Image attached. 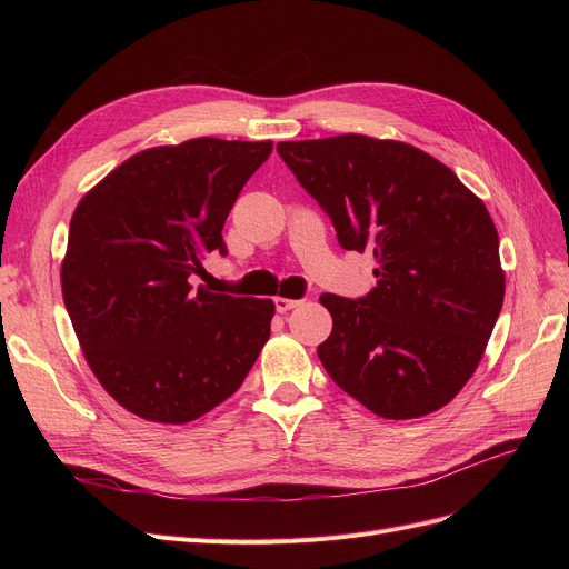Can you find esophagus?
Here are the masks:
<instances>
[{"label": "esophagus", "instance_id": "obj_1", "mask_svg": "<svg viewBox=\"0 0 569 569\" xmlns=\"http://www.w3.org/2000/svg\"><path fill=\"white\" fill-rule=\"evenodd\" d=\"M272 303H274V311H278V313H287V311H291V308H297L301 301H299V299L274 297V299H272Z\"/></svg>", "mask_w": 569, "mask_h": 569}]
</instances>
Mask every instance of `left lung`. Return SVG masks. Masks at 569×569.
Returning <instances> with one entry per match:
<instances>
[{"label": "left lung", "mask_w": 569, "mask_h": 569, "mask_svg": "<svg viewBox=\"0 0 569 569\" xmlns=\"http://www.w3.org/2000/svg\"><path fill=\"white\" fill-rule=\"evenodd\" d=\"M341 249L370 251L366 297L322 295L332 335L318 358L335 385L389 420L449 403L487 349L506 295L493 220L451 168L366 134L280 142Z\"/></svg>", "instance_id": "left-lung-1"}]
</instances>
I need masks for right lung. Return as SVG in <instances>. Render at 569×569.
Wrapping results in <instances>:
<instances>
[{
  "label": "right lung",
  "mask_w": 569,
  "mask_h": 569,
  "mask_svg": "<svg viewBox=\"0 0 569 569\" xmlns=\"http://www.w3.org/2000/svg\"><path fill=\"white\" fill-rule=\"evenodd\" d=\"M272 142L197 137L134 153L82 197L61 287L84 358L134 416L182 425L242 387L270 337V299L189 284Z\"/></svg>",
  "instance_id": "obj_1"
}]
</instances>
